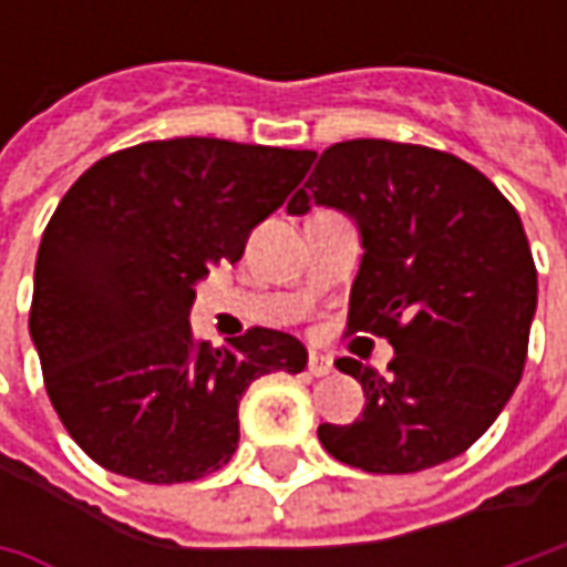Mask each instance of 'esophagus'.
Here are the masks:
<instances>
[{
	"label": "esophagus",
	"mask_w": 567,
	"mask_h": 567,
	"mask_svg": "<svg viewBox=\"0 0 567 567\" xmlns=\"http://www.w3.org/2000/svg\"><path fill=\"white\" fill-rule=\"evenodd\" d=\"M331 360L328 357H318V353H309V375H316V379H321V375H331Z\"/></svg>",
	"instance_id": "1"
}]
</instances>
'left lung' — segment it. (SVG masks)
I'll return each instance as SVG.
<instances>
[{"label":"left lung","mask_w":567,"mask_h":567,"mask_svg":"<svg viewBox=\"0 0 567 567\" xmlns=\"http://www.w3.org/2000/svg\"><path fill=\"white\" fill-rule=\"evenodd\" d=\"M312 205L360 229L350 334L394 347L388 375L338 360L365 406L350 425H318V442L365 473H416L464 454L527 360L536 268L517 210L461 157L381 138L331 144L287 210Z\"/></svg>","instance_id":"obj_1"}]
</instances>
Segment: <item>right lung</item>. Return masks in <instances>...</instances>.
<instances>
[{
	"instance_id": "obj_1",
	"label": "right lung",
	"mask_w": 567,
	"mask_h": 567,
	"mask_svg": "<svg viewBox=\"0 0 567 567\" xmlns=\"http://www.w3.org/2000/svg\"><path fill=\"white\" fill-rule=\"evenodd\" d=\"M312 161L169 138L103 157L65 192L37 251L31 340L59 420L100 467L157 486L202 480L239 445L251 381L306 369L293 334L251 328L210 347L188 312L195 284L243 258Z\"/></svg>"
}]
</instances>
